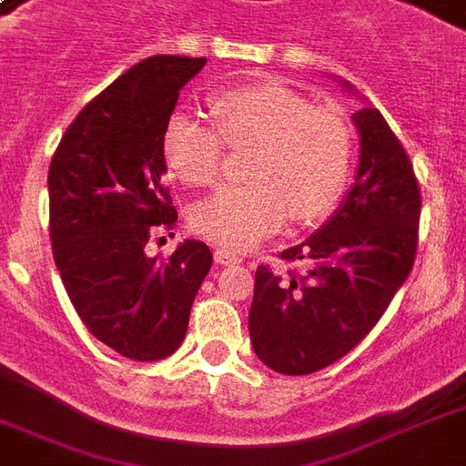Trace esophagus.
<instances>
[{"label": "esophagus", "instance_id": "1", "mask_svg": "<svg viewBox=\"0 0 466 466\" xmlns=\"http://www.w3.org/2000/svg\"><path fill=\"white\" fill-rule=\"evenodd\" d=\"M215 261H218L219 266H234V263L241 261V256H237L234 251H229V248H215Z\"/></svg>", "mask_w": 466, "mask_h": 466}]
</instances>
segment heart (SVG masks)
Returning <instances> with one entry per match:
<instances>
[{"mask_svg":"<svg viewBox=\"0 0 466 466\" xmlns=\"http://www.w3.org/2000/svg\"><path fill=\"white\" fill-rule=\"evenodd\" d=\"M218 130L174 113L161 133L168 171L190 186H212L222 176L227 147L247 149L248 186L222 188L193 210V229L229 251H244L270 237L290 218L311 225L343 196L353 133L343 113L311 106L283 82H247L208 101Z\"/></svg>","mask_w":466,"mask_h":466,"instance_id":"1","label":"heart"}]
</instances>
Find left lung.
Listing matches in <instances>:
<instances>
[{
  "instance_id": "left-lung-1",
  "label": "left lung",
  "mask_w": 466,
  "mask_h": 466,
  "mask_svg": "<svg viewBox=\"0 0 466 466\" xmlns=\"http://www.w3.org/2000/svg\"><path fill=\"white\" fill-rule=\"evenodd\" d=\"M360 164L346 203L309 239L258 266L248 333L263 365L311 375L350 353L382 319L416 261L420 188L377 108L353 113Z\"/></svg>"
}]
</instances>
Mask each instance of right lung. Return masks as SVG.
<instances>
[{
  "instance_id": "right-lung-1",
  "label": "right lung",
  "mask_w": 466,
  "mask_h": 466,
  "mask_svg": "<svg viewBox=\"0 0 466 466\" xmlns=\"http://www.w3.org/2000/svg\"><path fill=\"white\" fill-rule=\"evenodd\" d=\"M203 67L205 57L181 55L137 62L69 123L47 171L62 285L91 336L130 360H161L181 346L212 266L208 244L193 239L168 258L145 254L149 237L178 219L161 133Z\"/></svg>"
}]
</instances>
